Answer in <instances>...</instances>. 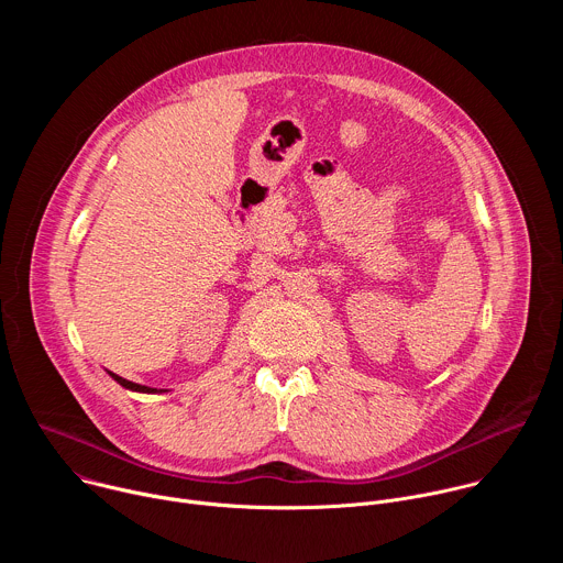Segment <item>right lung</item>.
I'll use <instances>...</instances> for the list:
<instances>
[{"mask_svg": "<svg viewBox=\"0 0 563 563\" xmlns=\"http://www.w3.org/2000/svg\"><path fill=\"white\" fill-rule=\"evenodd\" d=\"M109 372V369H107ZM109 376L120 383L124 389H131V391H140V394H163V391H169V389H157V387H148V385H140V383H133V380H126L113 372H109Z\"/></svg>", "mask_w": 563, "mask_h": 563, "instance_id": "1", "label": "right lung"}]
</instances>
